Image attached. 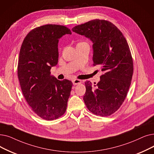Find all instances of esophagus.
<instances>
[{"instance_id": "obj_1", "label": "esophagus", "mask_w": 154, "mask_h": 154, "mask_svg": "<svg viewBox=\"0 0 154 154\" xmlns=\"http://www.w3.org/2000/svg\"><path fill=\"white\" fill-rule=\"evenodd\" d=\"M72 82H73V85H77L79 84H81L82 81L79 79H74V80H73V81H72Z\"/></svg>"}]
</instances>
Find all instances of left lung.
<instances>
[{
	"label": "left lung",
	"mask_w": 154,
	"mask_h": 154,
	"mask_svg": "<svg viewBox=\"0 0 154 154\" xmlns=\"http://www.w3.org/2000/svg\"><path fill=\"white\" fill-rule=\"evenodd\" d=\"M72 31L93 42V65H101L104 72L96 85L85 82V106L94 115L110 116L122 105L131 85L133 62L129 45L120 30L106 20H91Z\"/></svg>",
	"instance_id": "obj_1"
}]
</instances>
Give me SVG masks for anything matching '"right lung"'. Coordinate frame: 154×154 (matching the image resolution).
Wrapping results in <instances>:
<instances>
[{"label":"right lung","mask_w":154,"mask_h":154,"mask_svg":"<svg viewBox=\"0 0 154 154\" xmlns=\"http://www.w3.org/2000/svg\"><path fill=\"white\" fill-rule=\"evenodd\" d=\"M66 34L72 32L65 26H39L26 36L19 51L17 76L23 96L35 113L48 121L64 115L73 85L50 75L58 60V39Z\"/></svg>","instance_id":"add662e5"}]
</instances>
